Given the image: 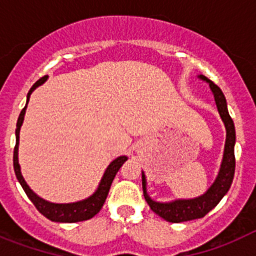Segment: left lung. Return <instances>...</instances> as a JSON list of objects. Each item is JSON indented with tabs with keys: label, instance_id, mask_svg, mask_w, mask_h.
I'll return each instance as SVG.
<instances>
[{
	"label": "left lung",
	"instance_id": "obj_1",
	"mask_svg": "<svg viewBox=\"0 0 256 256\" xmlns=\"http://www.w3.org/2000/svg\"><path fill=\"white\" fill-rule=\"evenodd\" d=\"M201 80H204L209 84L214 100H216V108L220 115L222 122L224 123L226 126V144L224 151H223V159L220 162L218 176L216 180L212 182V186L206 190L205 194L198 196L195 198H177V200L168 201V202H159L151 198L148 192V180L146 176L142 172V188H144V200L148 201V206L151 208L154 212L162 216L166 222L170 223H180V222H188L194 219L202 218L212 210L219 201L224 198L228 190L230 188L232 180L234 176V144H236V130H234V124L232 118L230 116L227 108V101L220 91V88L216 84L209 80L206 76H198Z\"/></svg>",
	"mask_w": 256,
	"mask_h": 256
}]
</instances>
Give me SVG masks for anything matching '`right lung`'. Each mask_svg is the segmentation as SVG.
Listing matches in <instances>:
<instances>
[{
    "mask_svg": "<svg viewBox=\"0 0 256 256\" xmlns=\"http://www.w3.org/2000/svg\"><path fill=\"white\" fill-rule=\"evenodd\" d=\"M47 78H48L47 76H44V78H40V80H37V82L33 84V87L29 90L28 94H26V106H24V108L22 110V112H20L19 119H18L16 130H15L16 144H15V148H14V170H15V176H16L18 180H19V183L22 184V190L26 191L29 200L34 204V206L37 208L38 212H40V214H44L47 219H50V220L52 222H58V223H76V222L87 220V219L94 218L97 212H100L101 208L104 206L112 180H114L118 170H119L122 165L128 160V158H126V155H123L112 160V162L108 164V168H106L105 173H104L102 178H101L100 183H98L97 190L91 196H88L87 198H83V200L80 201H76V202L58 204V202H51V201H47L44 200V198H40V196L28 186V183L26 182V180H24V177H22V169H20L19 164V136L20 128H22V122H24V116H26V110L29 102V97H30V94H33V91H34L36 88H38L40 86H42L46 82Z\"/></svg>",
    "mask_w": 256,
    "mask_h": 256,
    "instance_id": "1",
    "label": "right lung"
}]
</instances>
